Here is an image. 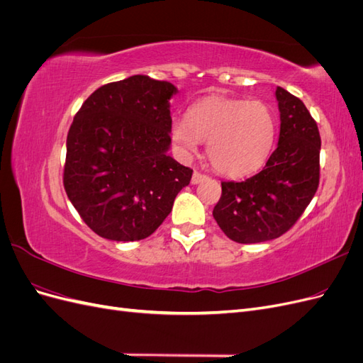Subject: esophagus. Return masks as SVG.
<instances>
[{"label": "esophagus", "instance_id": "1", "mask_svg": "<svg viewBox=\"0 0 363 363\" xmlns=\"http://www.w3.org/2000/svg\"><path fill=\"white\" fill-rule=\"evenodd\" d=\"M206 179H207V175H204V174H201V172H199V171H195V172L192 174L191 183H192V184H199V183L204 182Z\"/></svg>", "mask_w": 363, "mask_h": 363}]
</instances>
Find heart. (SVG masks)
I'll return each mask as SVG.
<instances>
[{
    "label": "heart",
    "instance_id": "heart-1",
    "mask_svg": "<svg viewBox=\"0 0 363 363\" xmlns=\"http://www.w3.org/2000/svg\"><path fill=\"white\" fill-rule=\"evenodd\" d=\"M277 119L262 101L212 96L196 103L188 119L172 121L171 138L184 155L207 142V157L227 177H245L268 160L276 140Z\"/></svg>",
    "mask_w": 363,
    "mask_h": 363
}]
</instances>
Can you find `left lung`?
Instances as JSON below:
<instances>
[{"label":"left lung","instance_id":"left-lung-1","mask_svg":"<svg viewBox=\"0 0 363 363\" xmlns=\"http://www.w3.org/2000/svg\"><path fill=\"white\" fill-rule=\"evenodd\" d=\"M280 112L277 148L265 168L244 182H223L213 218L227 238L257 244L286 233L320 184L321 138L300 98L276 89Z\"/></svg>","mask_w":363,"mask_h":363}]
</instances>
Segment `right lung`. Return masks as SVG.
<instances>
[{"mask_svg":"<svg viewBox=\"0 0 363 363\" xmlns=\"http://www.w3.org/2000/svg\"><path fill=\"white\" fill-rule=\"evenodd\" d=\"M169 82L133 75L104 84L77 112L67 138L65 191L98 236L131 242L152 235L192 169L171 145Z\"/></svg>","mask_w":363,"mask_h":363,"instance_id":"add662e5","label":"right lung"}]
</instances>
